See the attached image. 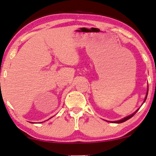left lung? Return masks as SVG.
Segmentation results:
<instances>
[{
    "instance_id": "1",
    "label": "left lung",
    "mask_w": 156,
    "mask_h": 156,
    "mask_svg": "<svg viewBox=\"0 0 156 156\" xmlns=\"http://www.w3.org/2000/svg\"><path fill=\"white\" fill-rule=\"evenodd\" d=\"M148 90H147V93H146V97H145V99H144V102H143V104L144 103L145 101H146V99H147V96H148ZM139 108H138L137 110L134 113H133V114H131V115H129V116H126V117H124V118H123V119H120V120H119V121H111V122H112V123H123V122H124V121H127V120H129V119H131V117H133L134 115L136 114V113L138 112V110H139Z\"/></svg>"
}]
</instances>
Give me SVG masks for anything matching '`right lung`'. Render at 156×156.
Masks as SVG:
<instances>
[{"label": "right lung", "instance_id": "add662e5", "mask_svg": "<svg viewBox=\"0 0 156 156\" xmlns=\"http://www.w3.org/2000/svg\"><path fill=\"white\" fill-rule=\"evenodd\" d=\"M50 119H51V118H50ZM30 123H31V122H30Z\"/></svg>", "mask_w": 156, "mask_h": 156}]
</instances>
